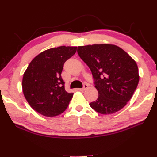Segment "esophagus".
I'll use <instances>...</instances> for the list:
<instances>
[{
    "mask_svg": "<svg viewBox=\"0 0 157 157\" xmlns=\"http://www.w3.org/2000/svg\"><path fill=\"white\" fill-rule=\"evenodd\" d=\"M88 87V85L87 84H84V87L82 88H79V90H80V91H84V90H85L86 89H87Z\"/></svg>",
    "mask_w": 157,
    "mask_h": 157,
    "instance_id": "esophagus-1",
    "label": "esophagus"
}]
</instances>
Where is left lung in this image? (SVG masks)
<instances>
[{
	"instance_id": "left-lung-1",
	"label": "left lung",
	"mask_w": 157,
	"mask_h": 157,
	"mask_svg": "<svg viewBox=\"0 0 157 157\" xmlns=\"http://www.w3.org/2000/svg\"><path fill=\"white\" fill-rule=\"evenodd\" d=\"M78 53L91 71L99 95L90 107L102 115L120 110L133 95L139 83L136 62L115 44L79 46Z\"/></svg>"
}]
</instances>
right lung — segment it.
Listing matches in <instances>:
<instances>
[{
	"mask_svg": "<svg viewBox=\"0 0 157 157\" xmlns=\"http://www.w3.org/2000/svg\"><path fill=\"white\" fill-rule=\"evenodd\" d=\"M77 47L61 46L45 50L34 58L22 78L25 99L36 112L56 117L67 109L73 98L67 93L61 73L64 62L75 53Z\"/></svg>",
	"mask_w": 157,
	"mask_h": 157,
	"instance_id": "right-lung-1",
	"label": "right lung"
}]
</instances>
